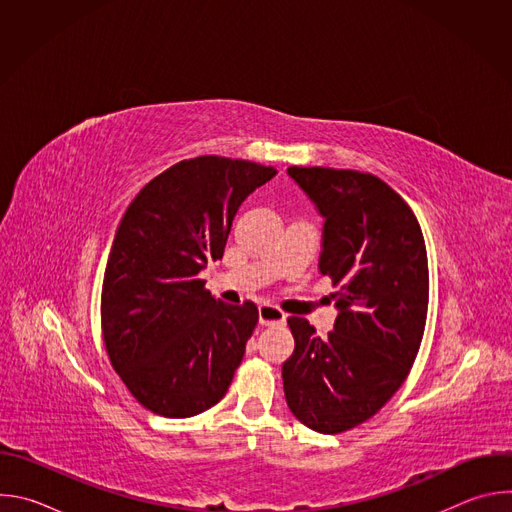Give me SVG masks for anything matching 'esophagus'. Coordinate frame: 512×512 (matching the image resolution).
<instances>
[{
	"label": "esophagus",
	"mask_w": 512,
	"mask_h": 512,
	"mask_svg": "<svg viewBox=\"0 0 512 512\" xmlns=\"http://www.w3.org/2000/svg\"><path fill=\"white\" fill-rule=\"evenodd\" d=\"M285 322V314L269 304H261L259 306V324L261 326H275V324H283Z\"/></svg>",
	"instance_id": "34e87169"
}]
</instances>
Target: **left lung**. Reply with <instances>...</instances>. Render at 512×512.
Masks as SVG:
<instances>
[{
	"label": "left lung",
	"mask_w": 512,
	"mask_h": 512,
	"mask_svg": "<svg viewBox=\"0 0 512 512\" xmlns=\"http://www.w3.org/2000/svg\"><path fill=\"white\" fill-rule=\"evenodd\" d=\"M324 218L318 269L338 285L326 338L287 320L296 348L281 369L287 407L320 433L371 419L403 385L417 356L429 300L427 253L407 202L356 170L287 168Z\"/></svg>",
	"instance_id": "1"
}]
</instances>
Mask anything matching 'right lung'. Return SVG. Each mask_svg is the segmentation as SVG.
I'll return each mask as SVG.
<instances>
[{
    "instance_id": "right-lung-1",
    "label": "right lung",
    "mask_w": 512,
    "mask_h": 512,
    "mask_svg": "<svg viewBox=\"0 0 512 512\" xmlns=\"http://www.w3.org/2000/svg\"><path fill=\"white\" fill-rule=\"evenodd\" d=\"M277 174L247 160H182L127 206L109 251L101 324L113 369L158 415L182 419L221 401L259 312L204 289L243 200Z\"/></svg>"
}]
</instances>
